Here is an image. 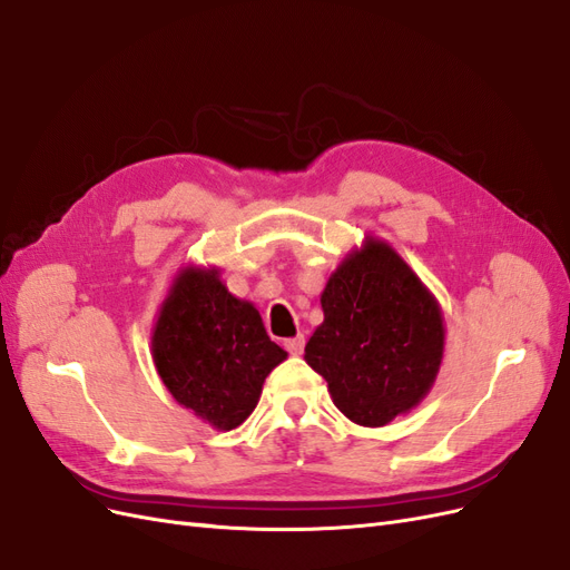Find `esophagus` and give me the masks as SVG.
<instances>
[{
	"instance_id": "1",
	"label": "esophagus",
	"mask_w": 570,
	"mask_h": 570,
	"mask_svg": "<svg viewBox=\"0 0 570 570\" xmlns=\"http://www.w3.org/2000/svg\"><path fill=\"white\" fill-rule=\"evenodd\" d=\"M304 335H297V337H289V340H285V347H287V352L289 354H302V350H304Z\"/></svg>"
}]
</instances>
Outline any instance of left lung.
Returning <instances> with one entry per match:
<instances>
[{
    "label": "left lung",
    "mask_w": 570,
    "mask_h": 570,
    "mask_svg": "<svg viewBox=\"0 0 570 570\" xmlns=\"http://www.w3.org/2000/svg\"><path fill=\"white\" fill-rule=\"evenodd\" d=\"M304 358L350 421L381 428L433 387L444 352L438 299L387 243L366 237L327 278Z\"/></svg>",
    "instance_id": "obj_1"
}]
</instances>
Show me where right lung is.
<instances>
[{
    "mask_svg": "<svg viewBox=\"0 0 570 570\" xmlns=\"http://www.w3.org/2000/svg\"><path fill=\"white\" fill-rule=\"evenodd\" d=\"M151 356L174 400L216 430L254 411L266 375L287 358L254 304L233 297L216 268H185L161 304Z\"/></svg>",
    "mask_w": 570,
    "mask_h": 570,
    "instance_id": "1",
    "label": "right lung"
}]
</instances>
